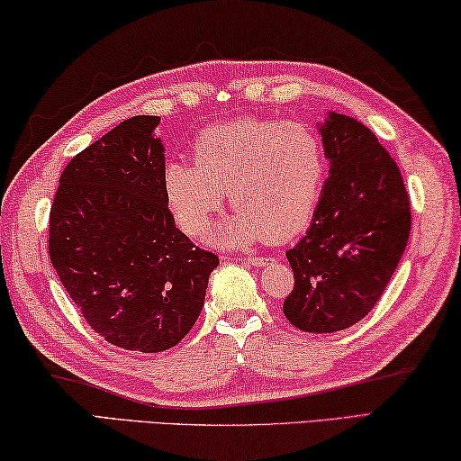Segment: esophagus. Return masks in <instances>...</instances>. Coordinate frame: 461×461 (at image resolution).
Wrapping results in <instances>:
<instances>
[{
  "mask_svg": "<svg viewBox=\"0 0 461 461\" xmlns=\"http://www.w3.org/2000/svg\"><path fill=\"white\" fill-rule=\"evenodd\" d=\"M240 261H247L249 265H255V267H261V265H267L271 259H267V257H259V255H249V257H243Z\"/></svg>",
  "mask_w": 461,
  "mask_h": 461,
  "instance_id": "esophagus-1",
  "label": "esophagus"
}]
</instances>
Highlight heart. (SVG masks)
<instances>
[{
    "label": "heart",
    "instance_id": "heart-1",
    "mask_svg": "<svg viewBox=\"0 0 461 461\" xmlns=\"http://www.w3.org/2000/svg\"><path fill=\"white\" fill-rule=\"evenodd\" d=\"M194 161L167 164V206L185 235L198 237L229 192L237 212L216 240L230 247L300 235L312 222L328 174L320 133L300 121L247 117L214 125L194 141Z\"/></svg>",
    "mask_w": 461,
    "mask_h": 461
}]
</instances>
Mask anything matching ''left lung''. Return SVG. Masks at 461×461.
Returning a JSON list of instances; mask_svg holds the SVG:
<instances>
[{
  "mask_svg": "<svg viewBox=\"0 0 461 461\" xmlns=\"http://www.w3.org/2000/svg\"><path fill=\"white\" fill-rule=\"evenodd\" d=\"M320 133L330 177L308 232L285 253L295 284L284 313L303 332L330 334L358 324L381 300L407 247L411 202L368 127L330 113Z\"/></svg>",
  "mask_w": 461,
  "mask_h": 461,
  "instance_id": "1",
  "label": "left lung"
}]
</instances>
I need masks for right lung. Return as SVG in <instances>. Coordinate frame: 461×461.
<instances>
[{
    "mask_svg": "<svg viewBox=\"0 0 461 461\" xmlns=\"http://www.w3.org/2000/svg\"><path fill=\"white\" fill-rule=\"evenodd\" d=\"M125 119L60 174L48 253L86 324L113 346L164 352L190 332L218 257L176 229L153 129Z\"/></svg>",
    "mask_w": 461,
    "mask_h": 461,
    "instance_id": "1",
    "label": "right lung"
}]
</instances>
